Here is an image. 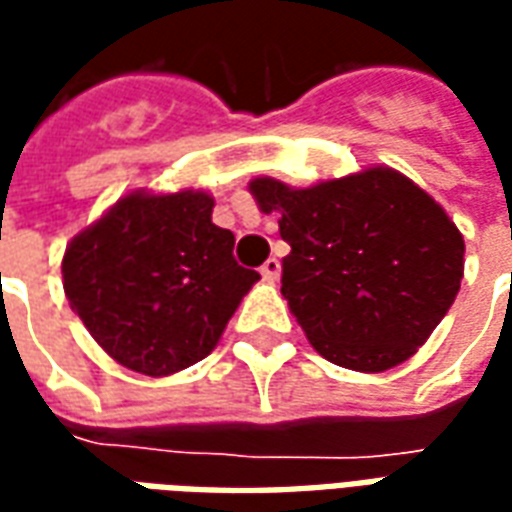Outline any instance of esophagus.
Segmentation results:
<instances>
[{
	"label": "esophagus",
	"mask_w": 512,
	"mask_h": 512,
	"mask_svg": "<svg viewBox=\"0 0 512 512\" xmlns=\"http://www.w3.org/2000/svg\"><path fill=\"white\" fill-rule=\"evenodd\" d=\"M260 274H263L266 282H277L279 274H282V263H279L277 257H268L266 263L260 266Z\"/></svg>",
	"instance_id": "34e87169"
}]
</instances>
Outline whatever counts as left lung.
<instances>
[{"label":"left lung","instance_id":"obj_1","mask_svg":"<svg viewBox=\"0 0 512 512\" xmlns=\"http://www.w3.org/2000/svg\"><path fill=\"white\" fill-rule=\"evenodd\" d=\"M290 244L282 296L332 365L384 373L406 362L461 290L463 235L439 202L389 167L290 189L249 183Z\"/></svg>","mask_w":512,"mask_h":512}]
</instances>
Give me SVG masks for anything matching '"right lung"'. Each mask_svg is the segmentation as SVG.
I'll return each instance as SVG.
<instances>
[{
    "label": "right lung",
    "instance_id": "1",
    "mask_svg": "<svg viewBox=\"0 0 512 512\" xmlns=\"http://www.w3.org/2000/svg\"><path fill=\"white\" fill-rule=\"evenodd\" d=\"M205 191H134L73 238L62 288L93 340L142 376L211 354L260 274L235 263V235Z\"/></svg>",
    "mask_w": 512,
    "mask_h": 512
}]
</instances>
